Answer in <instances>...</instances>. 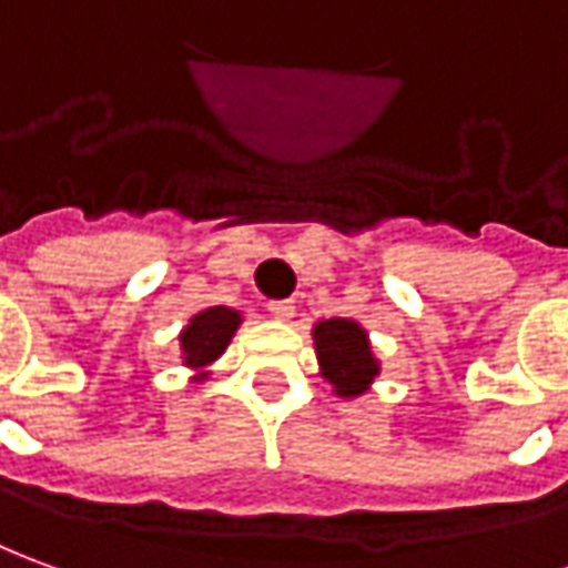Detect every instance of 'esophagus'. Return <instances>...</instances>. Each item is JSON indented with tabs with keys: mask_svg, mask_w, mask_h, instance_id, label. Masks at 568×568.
I'll return each mask as SVG.
<instances>
[{
	"mask_svg": "<svg viewBox=\"0 0 568 568\" xmlns=\"http://www.w3.org/2000/svg\"><path fill=\"white\" fill-rule=\"evenodd\" d=\"M293 312H296L293 300H272V303H268V315L277 318V322H291Z\"/></svg>",
	"mask_w": 568,
	"mask_h": 568,
	"instance_id": "esophagus-1",
	"label": "esophagus"
}]
</instances>
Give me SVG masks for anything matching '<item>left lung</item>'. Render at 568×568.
Segmentation results:
<instances>
[{"mask_svg":"<svg viewBox=\"0 0 568 568\" xmlns=\"http://www.w3.org/2000/svg\"><path fill=\"white\" fill-rule=\"evenodd\" d=\"M322 377L339 398H355L371 389L374 377L381 374V365L371 352L365 327L349 318H327L315 324L312 331Z\"/></svg>","mask_w":568,"mask_h":568,"instance_id":"obj_1","label":"left lung"}]
</instances>
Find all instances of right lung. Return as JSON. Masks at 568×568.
I'll return each mask as SVG.
<instances>
[{"label":"right lung","instance_id":"obj_1","mask_svg":"<svg viewBox=\"0 0 568 568\" xmlns=\"http://www.w3.org/2000/svg\"><path fill=\"white\" fill-rule=\"evenodd\" d=\"M241 324V312H234L229 306H210L197 312L187 327L179 336L182 343V362L191 371H201L194 381H206V367L216 362L219 355L225 352V346L232 343L234 331Z\"/></svg>","mask_w":568,"mask_h":568}]
</instances>
